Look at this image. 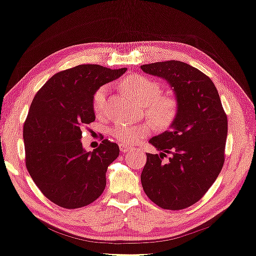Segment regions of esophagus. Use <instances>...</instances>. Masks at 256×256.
<instances>
[{
  "label": "esophagus",
  "mask_w": 256,
  "mask_h": 256,
  "mask_svg": "<svg viewBox=\"0 0 256 256\" xmlns=\"http://www.w3.org/2000/svg\"><path fill=\"white\" fill-rule=\"evenodd\" d=\"M120 152H132V148L125 146V144H120Z\"/></svg>",
  "instance_id": "1"
}]
</instances>
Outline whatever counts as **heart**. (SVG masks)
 I'll return each instance as SVG.
<instances>
[{"label": "heart", "instance_id": "b5f03b06", "mask_svg": "<svg viewBox=\"0 0 256 256\" xmlns=\"http://www.w3.org/2000/svg\"><path fill=\"white\" fill-rule=\"evenodd\" d=\"M122 86L130 96L144 106L147 116L158 126H169L177 115L178 104L176 98L161 94V85L156 80L142 74H134L122 82ZM108 87L101 86L93 95L94 112L101 116L106 112ZM152 131L150 123L128 124L120 123L112 128V136L128 146L138 144Z\"/></svg>", "mask_w": 256, "mask_h": 256}]
</instances>
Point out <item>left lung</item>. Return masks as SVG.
<instances>
[{"mask_svg": "<svg viewBox=\"0 0 256 256\" xmlns=\"http://www.w3.org/2000/svg\"><path fill=\"white\" fill-rule=\"evenodd\" d=\"M148 74L166 79L177 98L170 130L150 142L161 154L147 152L141 172L146 196L162 209L182 210L207 193L226 160L228 117L212 79L180 60L141 66ZM172 154L166 164L165 152Z\"/></svg>", "mask_w": 256, "mask_h": 256, "instance_id": "8db88e82", "label": "left lung"}]
</instances>
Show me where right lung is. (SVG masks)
I'll list each match as a JSON object with an SVG mask.
<instances>
[{
	"mask_svg": "<svg viewBox=\"0 0 256 256\" xmlns=\"http://www.w3.org/2000/svg\"><path fill=\"white\" fill-rule=\"evenodd\" d=\"M126 68L82 64L52 76L34 96L22 130L28 174L46 198L66 209L90 204L104 193L118 144L104 139L82 148V128L95 120L93 95Z\"/></svg>",
	"mask_w": 256,
	"mask_h": 256,
	"instance_id": "right-lung-1",
	"label": "right lung"
}]
</instances>
